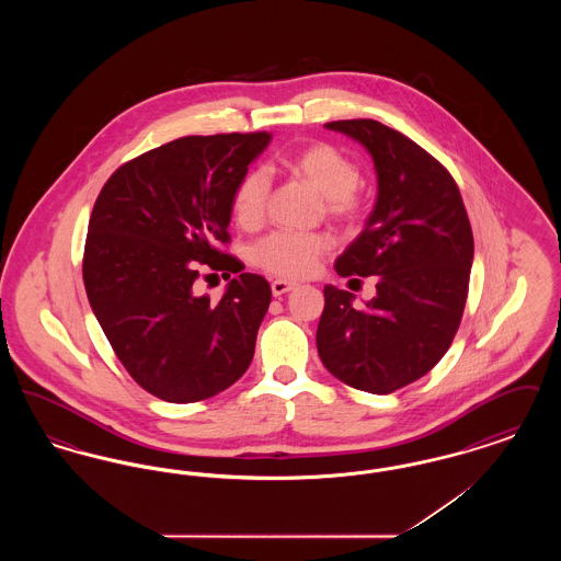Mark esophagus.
<instances>
[{"mask_svg":"<svg viewBox=\"0 0 561 561\" xmlns=\"http://www.w3.org/2000/svg\"><path fill=\"white\" fill-rule=\"evenodd\" d=\"M290 290H294V284H290V282H286V279H275L273 284H271V293H273V296H284V294L290 293Z\"/></svg>","mask_w":561,"mask_h":561,"instance_id":"obj_1","label":"esophagus"}]
</instances>
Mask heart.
I'll use <instances>...</instances> for the list:
<instances>
[{"label": "heart", "mask_w": 561, "mask_h": 561, "mask_svg": "<svg viewBox=\"0 0 561 561\" xmlns=\"http://www.w3.org/2000/svg\"><path fill=\"white\" fill-rule=\"evenodd\" d=\"M286 168L296 179L305 181L325 197V208L339 218H355L359 214V199L355 187L359 185V165L345 156L341 149L316 142L286 161ZM268 176L261 170L248 172L233 193V216L241 227H259L268 199ZM332 248L328 236L313 233H290L275 231L252 248V261L256 267L265 268L271 275L300 279L313 273L318 261Z\"/></svg>", "instance_id": "b5f03b06"}]
</instances>
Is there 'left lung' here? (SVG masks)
Instances as JSON below:
<instances>
[{
  "label": "left lung",
  "instance_id": "left-lung-1",
  "mask_svg": "<svg viewBox=\"0 0 561 561\" xmlns=\"http://www.w3.org/2000/svg\"><path fill=\"white\" fill-rule=\"evenodd\" d=\"M325 128L359 142L376 170L373 213L334 268L378 282L366 309H355L347 290L323 288L318 353L348 387L385 396L425 376L453 345L473 233L450 172L414 140L374 119Z\"/></svg>",
  "mask_w": 561,
  "mask_h": 561
}]
</instances>
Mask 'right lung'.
<instances>
[{"mask_svg":"<svg viewBox=\"0 0 561 561\" xmlns=\"http://www.w3.org/2000/svg\"><path fill=\"white\" fill-rule=\"evenodd\" d=\"M271 134L183 136L117 168L88 222L83 286L111 347L160 400L191 403L248 370L271 286L233 277L220 300L195 293L199 265L241 271L222 254L233 193Z\"/></svg>","mask_w":561,"mask_h":561,"instance_id":"obj_1","label":"right lung"}]
</instances>
